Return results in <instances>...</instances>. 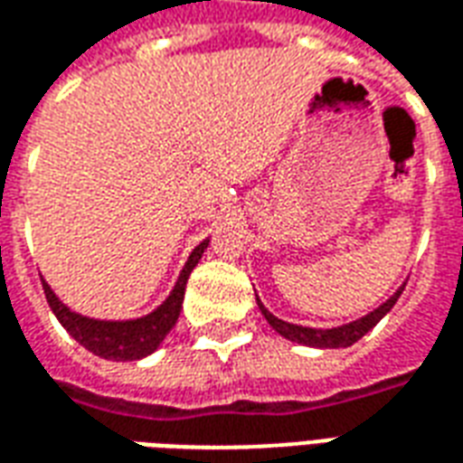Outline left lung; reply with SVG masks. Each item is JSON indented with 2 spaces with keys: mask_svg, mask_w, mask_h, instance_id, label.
<instances>
[{
  "mask_svg": "<svg viewBox=\"0 0 463 463\" xmlns=\"http://www.w3.org/2000/svg\"><path fill=\"white\" fill-rule=\"evenodd\" d=\"M402 290L404 288H399L392 298H389L384 305H379L377 310L369 312V315H364L362 320H354L349 322V325H342V327H332V330H312V327H302V325H292V322H285V320H278L275 315H270V312L262 307V302H258L260 305L262 315H265V320L270 322V327L275 332H280L285 340L290 342H300V345H307V347H349V345H354L357 340H362L364 335H367L374 325H377L384 315H387L392 307H394V302L399 300V295H402Z\"/></svg>",
  "mask_w": 463,
  "mask_h": 463,
  "instance_id": "8db88e82",
  "label": "left lung"
}]
</instances>
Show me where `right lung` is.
<instances>
[{
    "instance_id": "1",
    "label": "right lung",
    "mask_w": 463,
    "mask_h": 463,
    "mask_svg": "<svg viewBox=\"0 0 463 463\" xmlns=\"http://www.w3.org/2000/svg\"><path fill=\"white\" fill-rule=\"evenodd\" d=\"M208 248V241H203L195 250L191 252V258L183 268L181 278L175 282V288L168 295V300L163 302L158 310H153L151 315H146L141 320H126V322H104V320H89L71 312L66 305L59 302L52 288L44 285V295L49 307L54 310L56 320L64 325V330L74 337L79 345H84L89 352H94L104 359H116V362H133L141 359L146 354H151L153 349L158 347L165 335L173 330V325L178 320L183 307V295H185V282L193 268L198 265L201 255Z\"/></svg>"
}]
</instances>
